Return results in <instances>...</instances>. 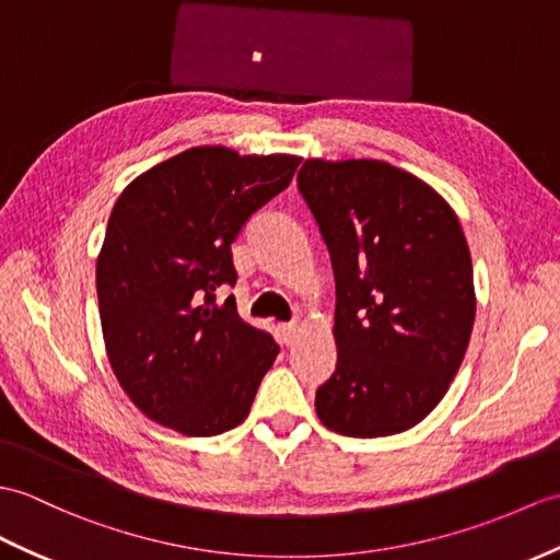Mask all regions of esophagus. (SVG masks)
Wrapping results in <instances>:
<instances>
[{
  "instance_id": "1",
  "label": "esophagus",
  "mask_w": 560,
  "mask_h": 560,
  "mask_svg": "<svg viewBox=\"0 0 560 560\" xmlns=\"http://www.w3.org/2000/svg\"><path fill=\"white\" fill-rule=\"evenodd\" d=\"M295 334H298L295 324H279V336H281V343L291 346V343L295 341Z\"/></svg>"
}]
</instances>
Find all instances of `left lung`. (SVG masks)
I'll return each instance as SVG.
<instances>
[{
  "label": "left lung",
  "instance_id": "left-lung-1",
  "mask_svg": "<svg viewBox=\"0 0 560 560\" xmlns=\"http://www.w3.org/2000/svg\"><path fill=\"white\" fill-rule=\"evenodd\" d=\"M336 281V372L317 388L324 427L374 439L422 422L448 392L475 324L460 221L386 162L307 160L298 172Z\"/></svg>",
  "mask_w": 560,
  "mask_h": 560
}]
</instances>
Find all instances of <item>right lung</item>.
<instances>
[{"instance_id": "1", "label": "right lung", "mask_w": 560, "mask_h": 560, "mask_svg": "<svg viewBox=\"0 0 560 560\" xmlns=\"http://www.w3.org/2000/svg\"><path fill=\"white\" fill-rule=\"evenodd\" d=\"M301 158L192 148L138 176L116 200L97 259L104 346L124 392L150 420L214 436L245 420L279 355L245 324L231 243L289 188Z\"/></svg>"}]
</instances>
